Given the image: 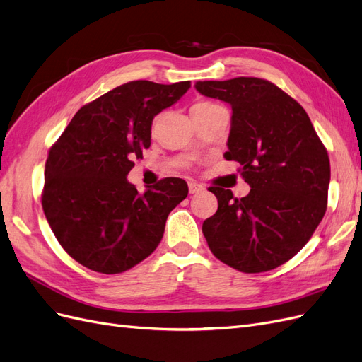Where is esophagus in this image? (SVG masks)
Masks as SVG:
<instances>
[{"label": "esophagus", "mask_w": 362, "mask_h": 362, "mask_svg": "<svg viewBox=\"0 0 362 362\" xmlns=\"http://www.w3.org/2000/svg\"><path fill=\"white\" fill-rule=\"evenodd\" d=\"M204 190V185L196 182V181H189V192L190 193H199Z\"/></svg>", "instance_id": "34e87169"}]
</instances>
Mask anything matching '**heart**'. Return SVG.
Instances as JSON below:
<instances>
[{"label": "heart", "mask_w": 362, "mask_h": 362, "mask_svg": "<svg viewBox=\"0 0 362 362\" xmlns=\"http://www.w3.org/2000/svg\"><path fill=\"white\" fill-rule=\"evenodd\" d=\"M213 103H206V101H201V103H196L194 105H211Z\"/></svg>", "instance_id": "b5f03b06"}]
</instances>
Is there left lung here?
Masks as SVG:
<instances>
[{"label": "left lung", "instance_id": "obj_1", "mask_svg": "<svg viewBox=\"0 0 362 362\" xmlns=\"http://www.w3.org/2000/svg\"><path fill=\"white\" fill-rule=\"evenodd\" d=\"M199 93L233 108L226 160L242 164L245 198L210 187L218 208L202 223L216 258L245 273L287 262L308 243L326 213L331 164L311 120L273 83L238 76L198 81Z\"/></svg>", "mask_w": 362, "mask_h": 362}]
</instances>
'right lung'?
<instances>
[{
	"mask_svg": "<svg viewBox=\"0 0 362 362\" xmlns=\"http://www.w3.org/2000/svg\"><path fill=\"white\" fill-rule=\"evenodd\" d=\"M190 81H129L83 105L49 149L42 206L62 247L105 275L129 270L161 242L187 182L164 178L140 194L127 175L151 146L152 119Z\"/></svg>",
	"mask_w": 362,
	"mask_h": 362,
	"instance_id": "1",
	"label": "right lung"
}]
</instances>
